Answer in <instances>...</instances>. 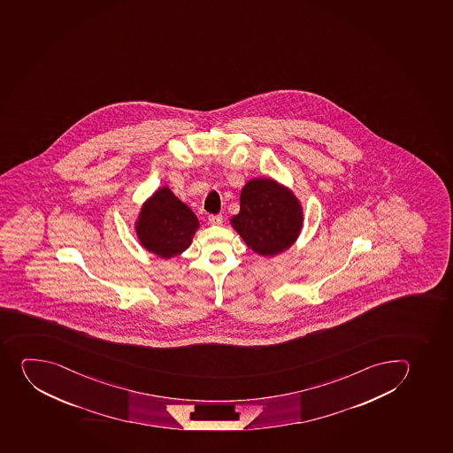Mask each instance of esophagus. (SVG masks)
Instances as JSON below:
<instances>
[{
  "mask_svg": "<svg viewBox=\"0 0 453 453\" xmlns=\"http://www.w3.org/2000/svg\"><path fill=\"white\" fill-rule=\"evenodd\" d=\"M208 223L210 225L220 226L223 223V217L220 214H217V216H208Z\"/></svg>",
  "mask_w": 453,
  "mask_h": 453,
  "instance_id": "34e87169",
  "label": "esophagus"
}]
</instances>
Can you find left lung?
<instances>
[{
    "label": "left lung",
    "mask_w": 453,
    "mask_h": 453,
    "mask_svg": "<svg viewBox=\"0 0 453 453\" xmlns=\"http://www.w3.org/2000/svg\"><path fill=\"white\" fill-rule=\"evenodd\" d=\"M232 227L262 257L288 250L303 227V208L295 194L274 179L255 178L241 192V211Z\"/></svg>",
    "instance_id": "1"
}]
</instances>
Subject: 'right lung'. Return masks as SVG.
Listing matches in <instances>:
<instances>
[{
  "label": "right lung",
  "instance_id": "add662e5",
  "mask_svg": "<svg viewBox=\"0 0 453 453\" xmlns=\"http://www.w3.org/2000/svg\"><path fill=\"white\" fill-rule=\"evenodd\" d=\"M198 227L200 221L191 208L167 187L157 189L142 203L135 221L142 248L163 259H171L187 250Z\"/></svg>",
  "mask_w": 453,
  "mask_h": 453
}]
</instances>
